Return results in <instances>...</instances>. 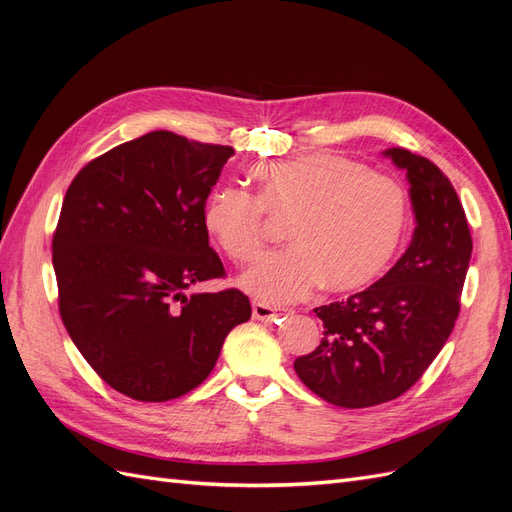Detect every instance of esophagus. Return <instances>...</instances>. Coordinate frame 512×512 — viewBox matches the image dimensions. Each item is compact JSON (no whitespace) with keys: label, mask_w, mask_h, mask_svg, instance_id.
<instances>
[{"label":"esophagus","mask_w":512,"mask_h":512,"mask_svg":"<svg viewBox=\"0 0 512 512\" xmlns=\"http://www.w3.org/2000/svg\"><path fill=\"white\" fill-rule=\"evenodd\" d=\"M286 312H288V309L273 307V305H267V303H262V301H254V303H252V314H254L256 320L273 322V320H277V318H282Z\"/></svg>","instance_id":"esophagus-1"}]
</instances>
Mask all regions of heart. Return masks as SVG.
<instances>
[{
	"mask_svg": "<svg viewBox=\"0 0 512 512\" xmlns=\"http://www.w3.org/2000/svg\"><path fill=\"white\" fill-rule=\"evenodd\" d=\"M256 196L215 188L203 226L220 250L243 265L265 245V213L290 218L286 250L267 254L241 286L271 305L303 299L322 282L346 292L376 282L404 243L410 200L404 185L339 153H307L254 168Z\"/></svg>",
	"mask_w": 512,
	"mask_h": 512,
	"instance_id": "obj_1",
	"label": "heart"
}]
</instances>
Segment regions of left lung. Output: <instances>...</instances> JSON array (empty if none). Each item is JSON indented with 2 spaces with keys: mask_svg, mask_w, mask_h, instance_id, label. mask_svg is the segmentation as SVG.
Masks as SVG:
<instances>
[{
  "mask_svg": "<svg viewBox=\"0 0 512 512\" xmlns=\"http://www.w3.org/2000/svg\"><path fill=\"white\" fill-rule=\"evenodd\" d=\"M406 170L416 228L408 250L376 284L320 305V346L294 361L309 391L339 408H369L404 395L451 335L472 256L466 213L442 170L391 147Z\"/></svg>",
  "mask_w": 512,
  "mask_h": 512,
  "instance_id": "obj_1",
  "label": "left lung"
}]
</instances>
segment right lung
Masks as SVG:
<instances>
[{"mask_svg":"<svg viewBox=\"0 0 512 512\" xmlns=\"http://www.w3.org/2000/svg\"><path fill=\"white\" fill-rule=\"evenodd\" d=\"M235 149L158 130L74 177L53 237L59 314L74 346L115 391L168 401L205 382L226 335L252 316L224 275L203 207Z\"/></svg>","mask_w":512,"mask_h":512,"instance_id":"right-lung-1","label":"right lung"}]
</instances>
